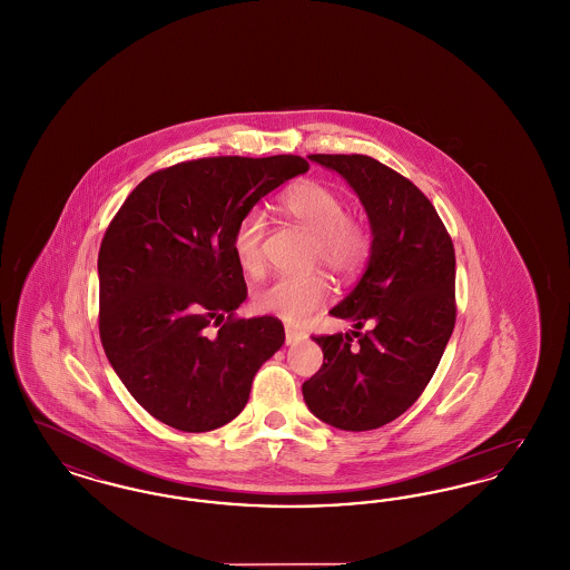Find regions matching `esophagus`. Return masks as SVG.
Wrapping results in <instances>:
<instances>
[{
	"label": "esophagus",
	"instance_id": "esophagus-1",
	"mask_svg": "<svg viewBox=\"0 0 570 570\" xmlns=\"http://www.w3.org/2000/svg\"><path fill=\"white\" fill-rule=\"evenodd\" d=\"M307 335L303 333V331H298V328H293V326H286V346H295L298 342H303Z\"/></svg>",
	"mask_w": 570,
	"mask_h": 570
}]
</instances>
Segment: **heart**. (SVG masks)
<instances>
[{
	"mask_svg": "<svg viewBox=\"0 0 570 570\" xmlns=\"http://www.w3.org/2000/svg\"><path fill=\"white\" fill-rule=\"evenodd\" d=\"M279 209L314 235V261L335 275L348 277L361 269L367 256V237L346 217L344 200L316 181H298L279 196ZM265 219L258 212L242 217L233 235V252L249 275L263 269ZM328 297L323 275L275 277L254 293V307L284 323H301Z\"/></svg>",
	"mask_w": 570,
	"mask_h": 570,
	"instance_id": "obj_1",
	"label": "heart"
}]
</instances>
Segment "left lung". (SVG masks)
Returning <instances> with one entry per match:
<instances>
[{
  "label": "left lung",
  "instance_id": "obj_1",
  "mask_svg": "<svg viewBox=\"0 0 570 570\" xmlns=\"http://www.w3.org/2000/svg\"><path fill=\"white\" fill-rule=\"evenodd\" d=\"M307 158L353 188L372 245L353 291L328 312L353 331L314 337L325 363L303 382V400L326 425L367 432L404 414L434 376L455 326V249L434 205L400 173L356 154Z\"/></svg>",
  "mask_w": 570,
  "mask_h": 570
}]
</instances>
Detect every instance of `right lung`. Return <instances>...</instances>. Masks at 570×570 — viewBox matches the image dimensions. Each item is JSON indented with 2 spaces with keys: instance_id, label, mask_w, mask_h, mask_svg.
I'll return each instance as SVG.
<instances>
[{
  "instance_id": "1",
  "label": "right lung",
  "mask_w": 570,
  "mask_h": 570,
  "mask_svg": "<svg viewBox=\"0 0 570 570\" xmlns=\"http://www.w3.org/2000/svg\"><path fill=\"white\" fill-rule=\"evenodd\" d=\"M307 170L298 156L175 164L112 217L98 254L100 340L130 395L168 428L230 423L282 348L277 318H235L247 291L233 235L263 196Z\"/></svg>"
}]
</instances>
